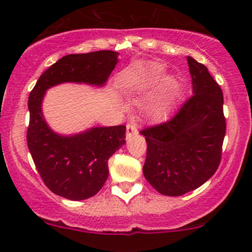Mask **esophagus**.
Masks as SVG:
<instances>
[{"label":"esophagus","instance_id":"obj_1","mask_svg":"<svg viewBox=\"0 0 252 252\" xmlns=\"http://www.w3.org/2000/svg\"><path fill=\"white\" fill-rule=\"evenodd\" d=\"M137 128H136L135 124H128L126 126V140L129 141L130 138L134 135H137Z\"/></svg>","mask_w":252,"mask_h":252}]
</instances>
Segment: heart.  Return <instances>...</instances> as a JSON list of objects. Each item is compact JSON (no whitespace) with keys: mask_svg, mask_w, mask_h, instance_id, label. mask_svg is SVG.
<instances>
[{"mask_svg":"<svg viewBox=\"0 0 252 252\" xmlns=\"http://www.w3.org/2000/svg\"><path fill=\"white\" fill-rule=\"evenodd\" d=\"M166 67L160 63L140 62L123 73L121 84L130 92H146L158 86L150 102V112L154 117H162L175 102L180 92V82L175 76H166Z\"/></svg>","mask_w":252,"mask_h":252,"instance_id":"1","label":"heart"}]
</instances>
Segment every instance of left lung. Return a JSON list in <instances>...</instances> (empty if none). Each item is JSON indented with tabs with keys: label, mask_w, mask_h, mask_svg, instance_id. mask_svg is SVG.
Masks as SVG:
<instances>
[{
	"label": "left lung",
	"mask_w": 252,
	"mask_h": 252,
	"mask_svg": "<svg viewBox=\"0 0 252 252\" xmlns=\"http://www.w3.org/2000/svg\"><path fill=\"white\" fill-rule=\"evenodd\" d=\"M193 96L168 122L141 131L147 141L143 175L158 193L178 196L216 173L225 136L222 92L205 65L187 57Z\"/></svg>",
	"instance_id": "8db88e82"
}]
</instances>
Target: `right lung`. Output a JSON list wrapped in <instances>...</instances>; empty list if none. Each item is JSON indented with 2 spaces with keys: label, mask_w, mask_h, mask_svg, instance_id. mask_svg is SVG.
I'll list each match as a JSON object with an SVG mask.
<instances>
[{
  "label": "right lung",
  "mask_w": 252,
  "mask_h": 252,
  "mask_svg": "<svg viewBox=\"0 0 252 252\" xmlns=\"http://www.w3.org/2000/svg\"><path fill=\"white\" fill-rule=\"evenodd\" d=\"M117 63L118 53L114 51L68 54L43 72L32 90L28 149L54 194L74 201L97 194L109 176V158L126 144V126H92L76 134H59L43 117L46 92L65 83L103 88Z\"/></svg>",
  "instance_id": "1"
}]
</instances>
